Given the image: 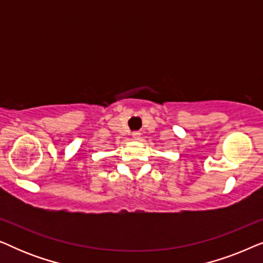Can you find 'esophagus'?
Returning a JSON list of instances; mask_svg holds the SVG:
<instances>
[{"instance_id":"obj_1","label":"esophagus","mask_w":263,"mask_h":263,"mask_svg":"<svg viewBox=\"0 0 263 263\" xmlns=\"http://www.w3.org/2000/svg\"><path fill=\"white\" fill-rule=\"evenodd\" d=\"M132 135H133V139H134V140H140V136H141V134H140L139 132H134Z\"/></svg>"}]
</instances>
